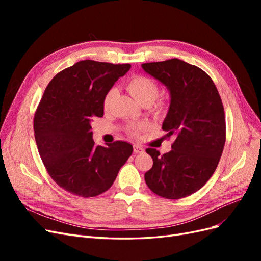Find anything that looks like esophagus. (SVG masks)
Wrapping results in <instances>:
<instances>
[{"label":"esophagus","instance_id":"34e87169","mask_svg":"<svg viewBox=\"0 0 261 261\" xmlns=\"http://www.w3.org/2000/svg\"><path fill=\"white\" fill-rule=\"evenodd\" d=\"M144 151H145V149L141 146L134 145V152H135V153H143Z\"/></svg>","mask_w":261,"mask_h":261}]
</instances>
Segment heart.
Here are the masks:
<instances>
[{"label":"heart","instance_id":"b5f03b06","mask_svg":"<svg viewBox=\"0 0 261 261\" xmlns=\"http://www.w3.org/2000/svg\"><path fill=\"white\" fill-rule=\"evenodd\" d=\"M127 89L130 92L132 96L138 101L140 105L143 106H150L152 102L159 96V86L158 84L148 76L137 75L132 77L127 82ZM116 94V89L112 88L110 89L105 98V107L108 108L110 102L113 99ZM164 109L163 103H158L154 107V111L160 112ZM147 128L146 124H139V125H130L128 126L127 132L133 136H137L140 132H143Z\"/></svg>","mask_w":261,"mask_h":261}]
</instances>
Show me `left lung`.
I'll return each mask as SVG.
<instances>
[{
  "instance_id": "obj_1",
  "label": "left lung",
  "mask_w": 261,
  "mask_h": 261,
  "mask_svg": "<svg viewBox=\"0 0 261 261\" xmlns=\"http://www.w3.org/2000/svg\"><path fill=\"white\" fill-rule=\"evenodd\" d=\"M141 66L170 91L162 129L168 137H175L170 152L146 149L153 160L145 173L146 184L163 198H184L207 183L223 152L226 127L222 100L210 76L184 61L171 59Z\"/></svg>"
}]
</instances>
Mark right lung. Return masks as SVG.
I'll list each match as a JSON object with an SVG mask.
<instances>
[{
  "label": "right lung",
  "instance_id": "right-lung-1",
  "mask_svg": "<svg viewBox=\"0 0 261 261\" xmlns=\"http://www.w3.org/2000/svg\"><path fill=\"white\" fill-rule=\"evenodd\" d=\"M129 68L85 60L63 69L45 88L35 113V138L49 175L64 191L84 198L107 192L132 155L125 141L94 145L90 125L103 116L108 91Z\"/></svg>",
  "mask_w": 261,
  "mask_h": 261
}]
</instances>
